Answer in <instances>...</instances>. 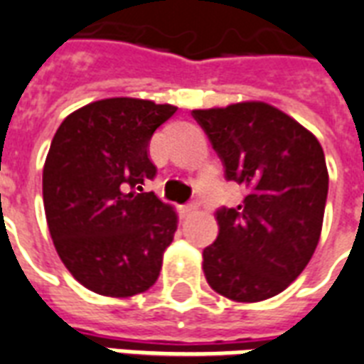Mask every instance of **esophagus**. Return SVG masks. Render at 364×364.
I'll list each match as a JSON object with an SVG mask.
<instances>
[{"mask_svg": "<svg viewBox=\"0 0 364 364\" xmlns=\"http://www.w3.org/2000/svg\"><path fill=\"white\" fill-rule=\"evenodd\" d=\"M194 210H196V206H194V204H185V206H181V215L183 218H187V215H191Z\"/></svg>", "mask_w": 364, "mask_h": 364, "instance_id": "obj_1", "label": "esophagus"}]
</instances>
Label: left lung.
I'll list each match as a JSON object with an SVG mask.
<instances>
[{
    "instance_id": "obj_1",
    "label": "left lung",
    "mask_w": 364,
    "mask_h": 364,
    "mask_svg": "<svg viewBox=\"0 0 364 364\" xmlns=\"http://www.w3.org/2000/svg\"><path fill=\"white\" fill-rule=\"evenodd\" d=\"M193 116L248 187L237 208L218 212V240L202 252L208 284L254 304L287 290L315 254L323 231L328 170L317 137L273 105L242 101L196 108Z\"/></svg>"
}]
</instances>
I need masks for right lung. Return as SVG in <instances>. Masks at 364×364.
<instances>
[{
    "label": "right lung",
    "instance_id": "1",
    "mask_svg": "<svg viewBox=\"0 0 364 364\" xmlns=\"http://www.w3.org/2000/svg\"><path fill=\"white\" fill-rule=\"evenodd\" d=\"M177 107L112 97L68 114L43 164L47 227L82 287L110 298L146 292L177 231V212L143 193L156 168L149 143Z\"/></svg>",
    "mask_w": 364,
    "mask_h": 364
}]
</instances>
